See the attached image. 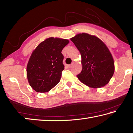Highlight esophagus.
<instances>
[{
	"instance_id": "34e87169",
	"label": "esophagus",
	"mask_w": 133,
	"mask_h": 133,
	"mask_svg": "<svg viewBox=\"0 0 133 133\" xmlns=\"http://www.w3.org/2000/svg\"><path fill=\"white\" fill-rule=\"evenodd\" d=\"M72 65H73V64H69V65H67V67H68L69 68H70V67L72 66Z\"/></svg>"
}]
</instances>
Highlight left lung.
Here are the masks:
<instances>
[{"mask_svg":"<svg viewBox=\"0 0 133 133\" xmlns=\"http://www.w3.org/2000/svg\"><path fill=\"white\" fill-rule=\"evenodd\" d=\"M79 50L82 70L77 76L83 84L100 88L109 83L114 72V62L106 45L96 36L82 33L70 39Z\"/></svg>","mask_w":133,"mask_h":133,"instance_id":"left-lung-1","label":"left lung"}]
</instances>
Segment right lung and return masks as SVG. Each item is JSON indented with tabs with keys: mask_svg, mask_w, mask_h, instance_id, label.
Returning a JSON list of instances; mask_svg holds the SVG:
<instances>
[{
	"mask_svg": "<svg viewBox=\"0 0 133 133\" xmlns=\"http://www.w3.org/2000/svg\"><path fill=\"white\" fill-rule=\"evenodd\" d=\"M69 42L67 39L49 37L33 51L26 71L28 82L34 90L48 92L59 83L64 69L62 51Z\"/></svg>",
	"mask_w": 133,
	"mask_h": 133,
	"instance_id": "1",
	"label": "right lung"
}]
</instances>
